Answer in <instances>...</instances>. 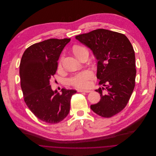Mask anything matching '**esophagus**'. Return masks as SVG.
<instances>
[{
  "label": "esophagus",
  "mask_w": 156,
  "mask_h": 156,
  "mask_svg": "<svg viewBox=\"0 0 156 156\" xmlns=\"http://www.w3.org/2000/svg\"><path fill=\"white\" fill-rule=\"evenodd\" d=\"M78 92H85V93H89L91 91L90 90H80V89H78L77 90Z\"/></svg>",
  "instance_id": "1"
}]
</instances>
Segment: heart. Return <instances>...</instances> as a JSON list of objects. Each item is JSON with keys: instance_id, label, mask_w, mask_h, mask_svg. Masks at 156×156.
I'll list each match as a JSON object with an SVG mask.
<instances>
[{"instance_id": "1", "label": "heart", "mask_w": 156, "mask_h": 156, "mask_svg": "<svg viewBox=\"0 0 156 156\" xmlns=\"http://www.w3.org/2000/svg\"><path fill=\"white\" fill-rule=\"evenodd\" d=\"M87 50L86 48L82 45H75L73 48V51L74 54L79 58L80 55ZM62 60H63V57H61L59 59L58 66L60 67L61 66ZM93 72L90 69L83 70L76 75L72 76L68 79L69 83L77 88H85L89 87L90 84V80L93 77Z\"/></svg>"}]
</instances>
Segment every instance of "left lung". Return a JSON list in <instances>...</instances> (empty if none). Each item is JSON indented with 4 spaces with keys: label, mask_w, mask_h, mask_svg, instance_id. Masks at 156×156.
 Listing matches in <instances>:
<instances>
[{
    "label": "left lung",
    "mask_w": 156,
    "mask_h": 156,
    "mask_svg": "<svg viewBox=\"0 0 156 156\" xmlns=\"http://www.w3.org/2000/svg\"><path fill=\"white\" fill-rule=\"evenodd\" d=\"M98 59L97 77L101 100L90 106L97 114L109 118L127 106L135 85L136 70L133 48L122 33L98 29L76 36Z\"/></svg>",
    "instance_id": "1"
}]
</instances>
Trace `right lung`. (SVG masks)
<instances>
[{"label": "right lung", "instance_id": "add662e5", "mask_svg": "<svg viewBox=\"0 0 156 156\" xmlns=\"http://www.w3.org/2000/svg\"><path fill=\"white\" fill-rule=\"evenodd\" d=\"M71 39H50L34 44L24 52L20 65L21 87L24 101L36 117L48 123H57L69 114L75 90L53 91L50 85L56 74L59 55Z\"/></svg>", "mask_w": 156, "mask_h": 156}]
</instances>
